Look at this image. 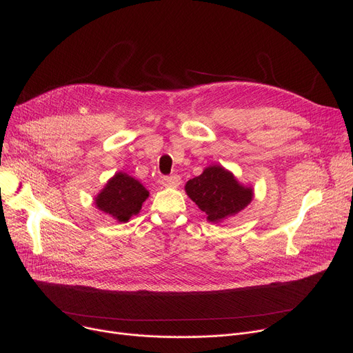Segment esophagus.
Segmentation results:
<instances>
[{
    "instance_id": "obj_1",
    "label": "esophagus",
    "mask_w": 353,
    "mask_h": 353,
    "mask_svg": "<svg viewBox=\"0 0 353 353\" xmlns=\"http://www.w3.org/2000/svg\"><path fill=\"white\" fill-rule=\"evenodd\" d=\"M161 183H163V186H165V188H177L179 184L181 183V180H180V176L173 174V176H164L161 179Z\"/></svg>"
}]
</instances>
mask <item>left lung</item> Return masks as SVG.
<instances>
[{
	"mask_svg": "<svg viewBox=\"0 0 353 353\" xmlns=\"http://www.w3.org/2000/svg\"><path fill=\"white\" fill-rule=\"evenodd\" d=\"M186 193L208 220L220 221L243 210L252 201L250 188L240 186L233 174L221 165H210L186 183Z\"/></svg>",
	"mask_w": 353,
	"mask_h": 353,
	"instance_id": "left-lung-1",
	"label": "left lung"
}]
</instances>
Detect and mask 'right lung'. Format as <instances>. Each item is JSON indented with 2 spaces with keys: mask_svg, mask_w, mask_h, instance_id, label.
<instances>
[{
  "mask_svg": "<svg viewBox=\"0 0 353 353\" xmlns=\"http://www.w3.org/2000/svg\"><path fill=\"white\" fill-rule=\"evenodd\" d=\"M147 197L148 192L143 184L125 173H117L96 197V205L101 212L111 214L119 221H127L140 212Z\"/></svg>",
  "mask_w": 353,
  "mask_h": 353,
  "instance_id": "add662e5",
  "label": "right lung"
}]
</instances>
